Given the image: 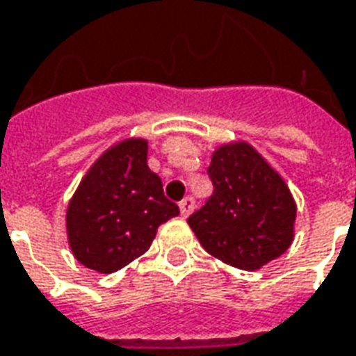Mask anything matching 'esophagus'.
Masks as SVG:
<instances>
[{
	"mask_svg": "<svg viewBox=\"0 0 356 356\" xmlns=\"http://www.w3.org/2000/svg\"><path fill=\"white\" fill-rule=\"evenodd\" d=\"M179 210H181V216H183V218L191 216V212L195 210V198H193V196H186V198H183V200L179 202Z\"/></svg>",
	"mask_w": 356,
	"mask_h": 356,
	"instance_id": "obj_1",
	"label": "esophagus"
}]
</instances>
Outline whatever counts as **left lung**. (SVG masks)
<instances>
[{
	"label": "left lung",
	"instance_id": "obj_1",
	"mask_svg": "<svg viewBox=\"0 0 356 356\" xmlns=\"http://www.w3.org/2000/svg\"><path fill=\"white\" fill-rule=\"evenodd\" d=\"M208 175L213 195L186 220L206 252L254 272L291 247L297 204L280 173L250 144L220 146Z\"/></svg>",
	"mask_w": 356,
	"mask_h": 356
}]
</instances>
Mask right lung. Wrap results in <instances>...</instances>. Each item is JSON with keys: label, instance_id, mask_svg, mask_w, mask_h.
<instances>
[{"label": "right lung", "instance_id": "add662e5", "mask_svg": "<svg viewBox=\"0 0 356 356\" xmlns=\"http://www.w3.org/2000/svg\"><path fill=\"white\" fill-rule=\"evenodd\" d=\"M148 143L127 138L102 154L67 208V237L74 258L113 273L144 254L161 223L179 216L161 179L146 163Z\"/></svg>", "mask_w": 356, "mask_h": 356}]
</instances>
